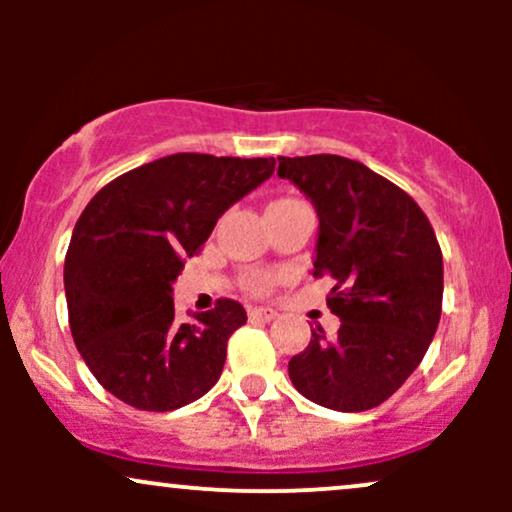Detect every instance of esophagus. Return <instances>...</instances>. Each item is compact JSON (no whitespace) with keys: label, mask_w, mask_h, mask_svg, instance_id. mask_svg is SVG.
Segmentation results:
<instances>
[{"label":"esophagus","mask_w":512,"mask_h":512,"mask_svg":"<svg viewBox=\"0 0 512 512\" xmlns=\"http://www.w3.org/2000/svg\"><path fill=\"white\" fill-rule=\"evenodd\" d=\"M248 317L252 322H269V320H274L276 313L272 308H250Z\"/></svg>","instance_id":"obj_1"}]
</instances>
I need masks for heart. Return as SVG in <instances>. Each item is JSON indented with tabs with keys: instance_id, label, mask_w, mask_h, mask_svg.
<instances>
[{
	"instance_id": "1",
	"label": "heart",
	"mask_w": 512,
	"mask_h": 512,
	"mask_svg": "<svg viewBox=\"0 0 512 512\" xmlns=\"http://www.w3.org/2000/svg\"><path fill=\"white\" fill-rule=\"evenodd\" d=\"M276 276L269 274V272H252L248 274V279H245V289L250 293H255V296H262V293H267L269 289L274 286Z\"/></svg>"
}]
</instances>
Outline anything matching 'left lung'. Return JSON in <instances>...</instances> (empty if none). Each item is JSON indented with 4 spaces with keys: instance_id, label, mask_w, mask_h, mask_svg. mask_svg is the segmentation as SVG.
Masks as SVG:
<instances>
[{
    "instance_id": "8db88e82",
    "label": "left lung",
    "mask_w": 512,
    "mask_h": 512,
    "mask_svg": "<svg viewBox=\"0 0 512 512\" xmlns=\"http://www.w3.org/2000/svg\"><path fill=\"white\" fill-rule=\"evenodd\" d=\"M279 178L313 199L320 236L313 276L334 281L337 337L313 330L289 361L303 397L366 411L392 397L424 361L443 310V252L431 221L402 187L334 154L279 156Z\"/></svg>"
}]
</instances>
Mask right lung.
Wrapping results in <instances>:
<instances>
[{
    "mask_svg": "<svg viewBox=\"0 0 512 512\" xmlns=\"http://www.w3.org/2000/svg\"><path fill=\"white\" fill-rule=\"evenodd\" d=\"M274 166V158L173 154L127 170L86 204L64 257V291L76 349L110 395L170 411L216 385L245 308L219 298L195 322H178L170 284L223 211Z\"/></svg>",
    "mask_w": 512,
    "mask_h": 512,
    "instance_id": "obj_1",
    "label": "right lung"
}]
</instances>
